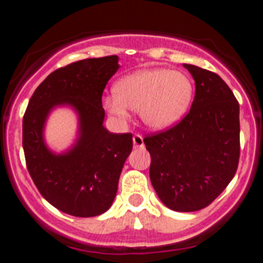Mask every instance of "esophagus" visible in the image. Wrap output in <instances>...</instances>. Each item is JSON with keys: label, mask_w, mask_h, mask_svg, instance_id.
<instances>
[{"label": "esophagus", "mask_w": 263, "mask_h": 263, "mask_svg": "<svg viewBox=\"0 0 263 263\" xmlns=\"http://www.w3.org/2000/svg\"><path fill=\"white\" fill-rule=\"evenodd\" d=\"M132 141H134V147L142 148V147L145 146L144 137H142L141 135H135V136L132 137Z\"/></svg>", "instance_id": "1"}]
</instances>
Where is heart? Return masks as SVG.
Returning a JSON list of instances; mask_svg holds the SVG:
<instances>
[{"label":"heart","instance_id":"heart-1","mask_svg":"<svg viewBox=\"0 0 263 263\" xmlns=\"http://www.w3.org/2000/svg\"><path fill=\"white\" fill-rule=\"evenodd\" d=\"M113 97L103 107L119 119L128 118V109L139 110L142 122L155 131H164L185 116L193 99L190 76L168 68H144L119 79Z\"/></svg>","mask_w":263,"mask_h":263}]
</instances>
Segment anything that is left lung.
<instances>
[{"label": "left lung", "mask_w": 263, "mask_h": 263, "mask_svg": "<svg viewBox=\"0 0 263 263\" xmlns=\"http://www.w3.org/2000/svg\"><path fill=\"white\" fill-rule=\"evenodd\" d=\"M196 85L188 115L177 126L144 140L150 179L168 209L206 208L227 188L239 161V104L216 73L184 63Z\"/></svg>", "instance_id": "obj_1"}]
</instances>
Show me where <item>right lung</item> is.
<instances>
[{"label":"right lung","mask_w":263,"mask_h":263,"mask_svg":"<svg viewBox=\"0 0 263 263\" xmlns=\"http://www.w3.org/2000/svg\"><path fill=\"white\" fill-rule=\"evenodd\" d=\"M118 60L87 58L58 68L36 87L24 116L23 148L31 179L50 205L72 216H98L112 206L132 151L131 134H112L103 124V90L119 68ZM57 107H70L78 117L76 140L61 153L44 137Z\"/></svg>","instance_id":"1"}]
</instances>
